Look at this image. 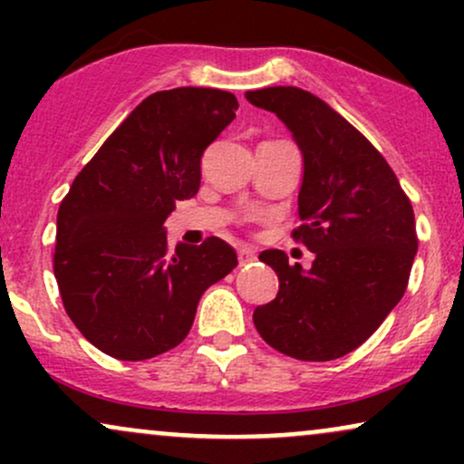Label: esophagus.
<instances>
[{
	"mask_svg": "<svg viewBox=\"0 0 464 464\" xmlns=\"http://www.w3.org/2000/svg\"><path fill=\"white\" fill-rule=\"evenodd\" d=\"M255 253L250 248H237V264L239 266H248V264H253L255 262Z\"/></svg>",
	"mask_w": 464,
	"mask_h": 464,
	"instance_id": "1",
	"label": "esophagus"
}]
</instances>
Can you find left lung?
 <instances>
[{
  "instance_id": "1",
  "label": "left lung",
  "mask_w": 464,
  "mask_h": 464,
  "mask_svg": "<svg viewBox=\"0 0 464 464\" xmlns=\"http://www.w3.org/2000/svg\"><path fill=\"white\" fill-rule=\"evenodd\" d=\"M246 100L279 117L299 143L303 225L292 237L316 255L310 270L290 266L284 250L259 255L279 276V292L255 310V327L290 358H343L406 292L419 246L412 205L380 150L321 98L268 87Z\"/></svg>"
}]
</instances>
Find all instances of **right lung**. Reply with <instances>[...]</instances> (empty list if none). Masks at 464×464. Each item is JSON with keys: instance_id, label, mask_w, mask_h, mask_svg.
I'll return each instance as SVG.
<instances>
[{"instance_id": "obj_1", "label": "right lung", "mask_w": 464, "mask_h": 464, "mask_svg": "<svg viewBox=\"0 0 464 464\" xmlns=\"http://www.w3.org/2000/svg\"><path fill=\"white\" fill-rule=\"evenodd\" d=\"M236 95H148L73 179L58 207L54 276L67 316L111 358L140 362L189 334L202 292L237 255L225 239L169 248L165 218L198 194L200 157L236 120Z\"/></svg>"}]
</instances>
